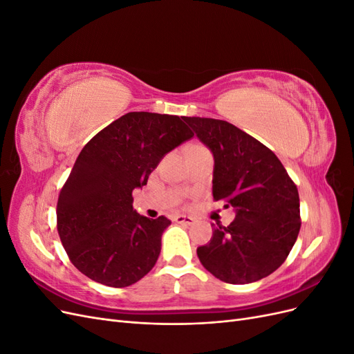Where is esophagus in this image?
<instances>
[{"mask_svg": "<svg viewBox=\"0 0 354 354\" xmlns=\"http://www.w3.org/2000/svg\"><path fill=\"white\" fill-rule=\"evenodd\" d=\"M174 221L178 223V224H186V226H190V224H194L195 220L189 217V216H181V214H180V216L174 217Z\"/></svg>", "mask_w": 354, "mask_h": 354, "instance_id": "esophagus-1", "label": "esophagus"}]
</instances>
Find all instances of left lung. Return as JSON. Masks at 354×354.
Here are the masks:
<instances>
[{"instance_id":"obj_1","label":"left lung","mask_w":354,"mask_h":354,"mask_svg":"<svg viewBox=\"0 0 354 354\" xmlns=\"http://www.w3.org/2000/svg\"><path fill=\"white\" fill-rule=\"evenodd\" d=\"M214 155V201L236 209L199 246L202 266L217 279L243 285L279 269L297 241L301 218L297 186L269 147L227 121L183 116Z\"/></svg>"}]
</instances>
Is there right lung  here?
<instances>
[{
  "mask_svg": "<svg viewBox=\"0 0 354 354\" xmlns=\"http://www.w3.org/2000/svg\"><path fill=\"white\" fill-rule=\"evenodd\" d=\"M194 137L176 115L130 112L84 146L57 199V232L71 263L91 281L124 288L152 270L171 223L133 209V190L159 160Z\"/></svg>",
  "mask_w": 354,
  "mask_h": 354,
  "instance_id": "obj_1",
  "label": "right lung"
}]
</instances>
